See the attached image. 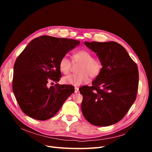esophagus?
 I'll return each mask as SVG.
<instances>
[{
	"label": "esophagus",
	"instance_id": "esophagus-1",
	"mask_svg": "<svg viewBox=\"0 0 152 152\" xmlns=\"http://www.w3.org/2000/svg\"><path fill=\"white\" fill-rule=\"evenodd\" d=\"M79 92V88L78 87H75V92L77 93Z\"/></svg>",
	"mask_w": 152,
	"mask_h": 152
}]
</instances>
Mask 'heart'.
<instances>
[{
  "label": "heart",
  "mask_w": 152,
  "mask_h": 152,
  "mask_svg": "<svg viewBox=\"0 0 152 152\" xmlns=\"http://www.w3.org/2000/svg\"><path fill=\"white\" fill-rule=\"evenodd\" d=\"M74 63H79L77 72L78 73L69 75L63 78V82L68 85L78 86L89 81L90 77H95L102 69L101 63L97 58H92V55L89 51L82 50L73 53ZM71 63L66 55L63 56L59 62V68L63 74H68L71 69Z\"/></svg>",
  "instance_id": "obj_1"
}]
</instances>
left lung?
<instances>
[{"label":"left lung","instance_id":"left-lung-1","mask_svg":"<svg viewBox=\"0 0 152 152\" xmlns=\"http://www.w3.org/2000/svg\"><path fill=\"white\" fill-rule=\"evenodd\" d=\"M84 43L97 53L102 68L91 87L79 88L83 96L82 113L95 126L116 124L124 118L136 99L137 66L124 48L116 42Z\"/></svg>","mask_w":152,"mask_h":152}]
</instances>
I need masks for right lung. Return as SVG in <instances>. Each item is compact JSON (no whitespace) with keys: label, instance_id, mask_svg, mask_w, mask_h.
<instances>
[{"label":"right lung","instance_id":"right-lung-1","mask_svg":"<svg viewBox=\"0 0 152 152\" xmlns=\"http://www.w3.org/2000/svg\"><path fill=\"white\" fill-rule=\"evenodd\" d=\"M79 43L74 39L41 36L25 47L15 63L12 84L24 113L37 120H46L57 113L74 92L73 86L57 83L48 87V82L60 81V59Z\"/></svg>","mask_w":152,"mask_h":152}]
</instances>
